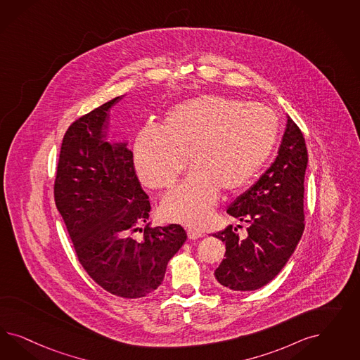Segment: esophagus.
Here are the masks:
<instances>
[{"mask_svg": "<svg viewBox=\"0 0 360 360\" xmlns=\"http://www.w3.org/2000/svg\"><path fill=\"white\" fill-rule=\"evenodd\" d=\"M187 236H188V239L195 240L202 238L203 233L195 229H187Z\"/></svg>", "mask_w": 360, "mask_h": 360, "instance_id": "1", "label": "esophagus"}]
</instances>
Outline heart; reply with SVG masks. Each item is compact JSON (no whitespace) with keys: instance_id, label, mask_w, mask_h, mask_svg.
<instances>
[{"instance_id":"b5f03b06","label":"heart","mask_w":360,"mask_h":360,"mask_svg":"<svg viewBox=\"0 0 360 360\" xmlns=\"http://www.w3.org/2000/svg\"><path fill=\"white\" fill-rule=\"evenodd\" d=\"M277 134L278 117L268 105L205 95L172 109L165 127L146 124L136 139L134 165L143 185L162 190L174 185L188 155L191 172L161 210L169 220L198 227L211 218L220 187L239 190L260 172Z\"/></svg>"}]
</instances>
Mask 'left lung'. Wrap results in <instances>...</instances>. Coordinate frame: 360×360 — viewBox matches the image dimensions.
<instances>
[{"label": "left lung", "instance_id": "8db88e82", "mask_svg": "<svg viewBox=\"0 0 360 360\" xmlns=\"http://www.w3.org/2000/svg\"><path fill=\"white\" fill-rule=\"evenodd\" d=\"M306 166L304 134L288 116L274 162L227 210L231 217L248 223L247 238L240 239L238 229L232 226L215 233L226 243L224 260L214 273L220 288L256 290L271 283L285 266L305 229Z\"/></svg>", "mask_w": 360, "mask_h": 360}]
</instances>
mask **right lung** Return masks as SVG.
<instances>
[{
    "mask_svg": "<svg viewBox=\"0 0 360 360\" xmlns=\"http://www.w3.org/2000/svg\"><path fill=\"white\" fill-rule=\"evenodd\" d=\"M120 98L68 127L56 167L54 198L88 276L112 295L140 298L164 281L167 262L187 235L179 224L150 227L149 196L134 172L133 153L127 143L104 140L109 109ZM137 230L140 238L134 236Z\"/></svg>",
    "mask_w": 360,
    "mask_h": 360,
    "instance_id": "1",
    "label": "right lung"
}]
</instances>
